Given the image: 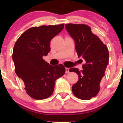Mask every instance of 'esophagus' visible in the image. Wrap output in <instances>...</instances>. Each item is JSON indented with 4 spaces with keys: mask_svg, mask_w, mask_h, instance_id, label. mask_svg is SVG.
I'll return each mask as SVG.
<instances>
[{
    "mask_svg": "<svg viewBox=\"0 0 123 123\" xmlns=\"http://www.w3.org/2000/svg\"><path fill=\"white\" fill-rule=\"evenodd\" d=\"M65 72L66 73H68L69 72V68H65Z\"/></svg>",
    "mask_w": 123,
    "mask_h": 123,
    "instance_id": "34e87169",
    "label": "esophagus"
}]
</instances>
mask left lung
<instances>
[{
    "label": "left lung",
    "instance_id": "1",
    "mask_svg": "<svg viewBox=\"0 0 123 123\" xmlns=\"http://www.w3.org/2000/svg\"><path fill=\"white\" fill-rule=\"evenodd\" d=\"M65 28L74 39L78 57L86 61L83 70L75 68L69 69L79 76V80L72 86V92L77 98L89 100L100 90V83L109 63L108 48L88 25L66 24Z\"/></svg>",
    "mask_w": 123,
    "mask_h": 123
}]
</instances>
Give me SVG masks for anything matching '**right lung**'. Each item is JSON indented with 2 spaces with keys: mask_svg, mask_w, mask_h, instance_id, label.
I'll use <instances>...</instances> for the list:
<instances>
[{
  "mask_svg": "<svg viewBox=\"0 0 123 123\" xmlns=\"http://www.w3.org/2000/svg\"><path fill=\"white\" fill-rule=\"evenodd\" d=\"M63 27L64 24L31 28L15 42L12 55L15 72L31 98H49L53 93L55 80L65 74L62 64L50 65L43 59L50 51V41Z\"/></svg>",
  "mask_w": 123,
  "mask_h": 123,
  "instance_id": "1",
  "label": "right lung"
}]
</instances>
